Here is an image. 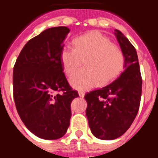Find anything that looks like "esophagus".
Returning a JSON list of instances; mask_svg holds the SVG:
<instances>
[{
    "mask_svg": "<svg viewBox=\"0 0 158 158\" xmlns=\"http://www.w3.org/2000/svg\"><path fill=\"white\" fill-rule=\"evenodd\" d=\"M78 94H79V96H80V97H82V98H83L84 96H85V93L81 91L78 92Z\"/></svg>",
    "mask_w": 158,
    "mask_h": 158,
    "instance_id": "esophagus-1",
    "label": "esophagus"
}]
</instances>
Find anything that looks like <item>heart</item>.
Returning <instances> with one entry per match:
<instances>
[{
	"label": "heart",
	"instance_id": "obj_1",
	"mask_svg": "<svg viewBox=\"0 0 158 158\" xmlns=\"http://www.w3.org/2000/svg\"><path fill=\"white\" fill-rule=\"evenodd\" d=\"M75 48L65 46L60 59L65 74L69 76L78 69L84 60L85 68L69 78L73 88L88 90L100 84L112 81L120 74L124 56L119 47L100 32L93 31L74 40Z\"/></svg>",
	"mask_w": 158,
	"mask_h": 158
}]
</instances>
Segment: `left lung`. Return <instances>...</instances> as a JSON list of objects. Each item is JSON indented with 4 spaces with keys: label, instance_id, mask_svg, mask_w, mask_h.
Instances as JSON below:
<instances>
[{
    "label": "left lung",
    "instance_id": "1",
    "mask_svg": "<svg viewBox=\"0 0 158 158\" xmlns=\"http://www.w3.org/2000/svg\"><path fill=\"white\" fill-rule=\"evenodd\" d=\"M124 56V70L116 80L87 93L86 116L92 133L102 140L123 135L135 120L140 106L142 80L136 50L120 31L115 30Z\"/></svg>",
    "mask_w": 158,
    "mask_h": 158
}]
</instances>
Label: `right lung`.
<instances>
[{
    "label": "right lung",
    "mask_w": 158,
    "mask_h": 158,
    "mask_svg": "<svg viewBox=\"0 0 158 158\" xmlns=\"http://www.w3.org/2000/svg\"><path fill=\"white\" fill-rule=\"evenodd\" d=\"M69 32L66 27L43 31L25 44L13 68L18 114L31 133L47 140L60 139L66 133L71 102L79 96L67 81L60 59Z\"/></svg>",
    "instance_id": "add662e5"
}]
</instances>
